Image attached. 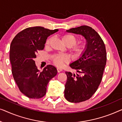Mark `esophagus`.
<instances>
[{
	"mask_svg": "<svg viewBox=\"0 0 122 122\" xmlns=\"http://www.w3.org/2000/svg\"><path fill=\"white\" fill-rule=\"evenodd\" d=\"M57 71L58 72H61L62 71V70L61 68H57Z\"/></svg>",
	"mask_w": 122,
	"mask_h": 122,
	"instance_id": "obj_1",
	"label": "esophagus"
}]
</instances>
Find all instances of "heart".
Listing matches in <instances>:
<instances>
[{
  "label": "heart",
  "mask_w": 122,
  "mask_h": 122,
  "mask_svg": "<svg viewBox=\"0 0 122 122\" xmlns=\"http://www.w3.org/2000/svg\"><path fill=\"white\" fill-rule=\"evenodd\" d=\"M52 37H50L46 40V45L50 44ZM62 41L66 46L70 47V51L75 58H78L83 55L87 49V46L85 43L76 44L77 39L75 36L70 34H65L61 36ZM52 61L54 64L57 67H62L65 63L69 61V57L66 55L55 54L52 57Z\"/></svg>",
  "instance_id": "heart-1"
}]
</instances>
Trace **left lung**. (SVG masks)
I'll return each mask as SVG.
<instances>
[{
	"mask_svg": "<svg viewBox=\"0 0 122 122\" xmlns=\"http://www.w3.org/2000/svg\"><path fill=\"white\" fill-rule=\"evenodd\" d=\"M80 34L87 40V49L77 60L70 65L80 75L66 72L65 97L68 102L79 103L94 95L102 81L107 61L106 46L100 36L91 27L83 25L66 30Z\"/></svg>",
	"mask_w": 122,
	"mask_h": 122,
	"instance_id": "8db88e82",
	"label": "left lung"
}]
</instances>
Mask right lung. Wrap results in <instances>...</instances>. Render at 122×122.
Listing matches in <instances>:
<instances>
[{
  "label": "right lung",
  "instance_id": "1",
  "mask_svg": "<svg viewBox=\"0 0 122 122\" xmlns=\"http://www.w3.org/2000/svg\"><path fill=\"white\" fill-rule=\"evenodd\" d=\"M58 30L41 26L27 27L12 40L10 60L13 77L20 92L30 98L43 97L48 83L57 75L56 68L51 65L40 72L34 60L37 51L44 49L47 37Z\"/></svg>",
  "mask_w": 122,
  "mask_h": 122
}]
</instances>
